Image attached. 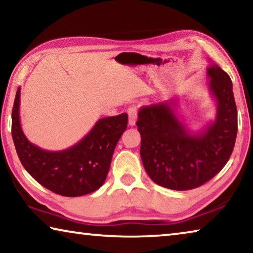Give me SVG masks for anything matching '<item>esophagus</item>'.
Segmentation results:
<instances>
[{
  "mask_svg": "<svg viewBox=\"0 0 253 253\" xmlns=\"http://www.w3.org/2000/svg\"><path fill=\"white\" fill-rule=\"evenodd\" d=\"M136 121H137V108L131 107V108L128 109V125L135 126Z\"/></svg>",
  "mask_w": 253,
  "mask_h": 253,
  "instance_id": "esophagus-1",
  "label": "esophagus"
}]
</instances>
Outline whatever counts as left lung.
Here are the masks:
<instances>
[{"mask_svg": "<svg viewBox=\"0 0 253 253\" xmlns=\"http://www.w3.org/2000/svg\"><path fill=\"white\" fill-rule=\"evenodd\" d=\"M209 90L216 115L202 130L193 132L179 121L176 100L143 106L136 125L142 137L140 157L148 176L176 191L199 187L228 163L238 132V111L232 81L215 63L207 69Z\"/></svg>", "mask_w": 253, "mask_h": 253, "instance_id": "left-lung-1", "label": "left lung"}]
</instances>
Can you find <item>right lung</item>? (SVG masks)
<instances>
[{"mask_svg": "<svg viewBox=\"0 0 253 253\" xmlns=\"http://www.w3.org/2000/svg\"><path fill=\"white\" fill-rule=\"evenodd\" d=\"M18 88L12 110V138L23 168L42 186L63 196L85 195L97 191L108 174L115 147L126 130V113L101 118L74 146L49 152L29 142L20 123Z\"/></svg>", "mask_w": 253, "mask_h": 253, "instance_id": "obj_1", "label": "right lung"}]
</instances>
